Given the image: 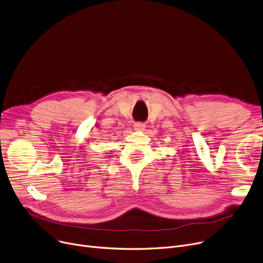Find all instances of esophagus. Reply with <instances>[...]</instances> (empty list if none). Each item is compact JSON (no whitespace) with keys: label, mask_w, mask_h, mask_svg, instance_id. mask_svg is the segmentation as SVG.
I'll list each match as a JSON object with an SVG mask.
<instances>
[{"label":"esophagus","mask_w":263,"mask_h":263,"mask_svg":"<svg viewBox=\"0 0 263 263\" xmlns=\"http://www.w3.org/2000/svg\"><path fill=\"white\" fill-rule=\"evenodd\" d=\"M145 128H146V124L143 122H136L134 124V129L136 131H143V130H145Z\"/></svg>","instance_id":"esophagus-1"}]
</instances>
